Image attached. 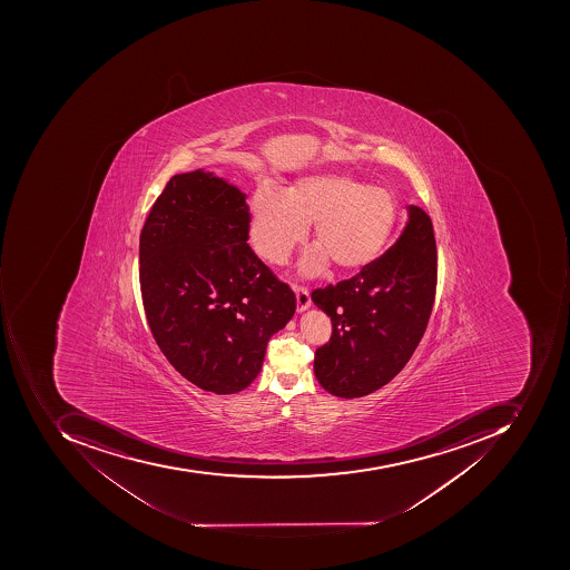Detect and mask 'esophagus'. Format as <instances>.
<instances>
[{
    "instance_id": "obj_1",
    "label": "esophagus",
    "mask_w": 570,
    "mask_h": 570,
    "mask_svg": "<svg viewBox=\"0 0 570 570\" xmlns=\"http://www.w3.org/2000/svg\"><path fill=\"white\" fill-rule=\"evenodd\" d=\"M294 293H296V308L298 312H305L312 306V298H309L308 289L306 287L296 286L294 287Z\"/></svg>"
}]
</instances>
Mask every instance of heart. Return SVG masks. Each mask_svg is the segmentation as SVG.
<instances>
[{"label":"heart","instance_id":"heart-1","mask_svg":"<svg viewBox=\"0 0 570 570\" xmlns=\"http://www.w3.org/2000/svg\"><path fill=\"white\" fill-rule=\"evenodd\" d=\"M249 205V239L272 264H284L314 224L316 248L303 261L305 274H316L327 261L343 272L365 267L384 249L397 220L391 190L335 173L303 176L284 195L262 186Z\"/></svg>","mask_w":570,"mask_h":570}]
</instances>
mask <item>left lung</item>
<instances>
[{
    "label": "left lung",
    "mask_w": 570,
    "mask_h": 570,
    "mask_svg": "<svg viewBox=\"0 0 570 570\" xmlns=\"http://www.w3.org/2000/svg\"><path fill=\"white\" fill-rule=\"evenodd\" d=\"M397 242L356 276L312 293L331 316V341L315 351V376L325 391L363 397L389 384L423 337L436 289L432 219L407 207Z\"/></svg>",
    "instance_id": "8db88e82"
}]
</instances>
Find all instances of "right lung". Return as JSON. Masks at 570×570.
Here are the masks:
<instances>
[{
  "label": "right lung",
  "instance_id": "add662e5",
  "mask_svg": "<svg viewBox=\"0 0 570 570\" xmlns=\"http://www.w3.org/2000/svg\"><path fill=\"white\" fill-rule=\"evenodd\" d=\"M246 195L214 173L173 176L140 233V289L157 346L214 394L248 387L293 318L287 284L249 248Z\"/></svg>",
  "mask_w": 570,
  "mask_h": 570
}]
</instances>
